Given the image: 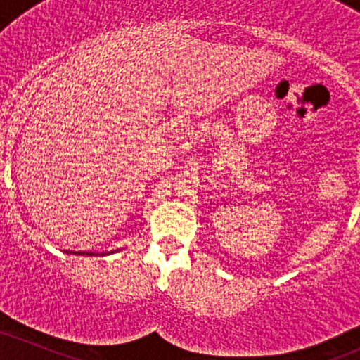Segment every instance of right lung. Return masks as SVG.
Segmentation results:
<instances>
[{
    "mask_svg": "<svg viewBox=\"0 0 360 360\" xmlns=\"http://www.w3.org/2000/svg\"><path fill=\"white\" fill-rule=\"evenodd\" d=\"M79 254H84V252H79Z\"/></svg>",
    "mask_w": 360,
    "mask_h": 360,
    "instance_id": "add662e5",
    "label": "right lung"
}]
</instances>
